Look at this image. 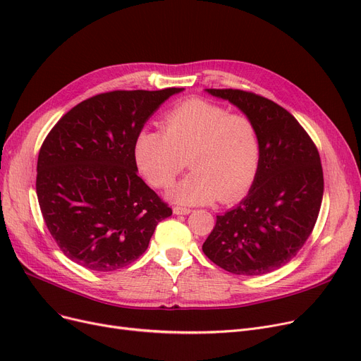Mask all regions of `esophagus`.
<instances>
[{"label": "esophagus", "instance_id": "1", "mask_svg": "<svg viewBox=\"0 0 361 361\" xmlns=\"http://www.w3.org/2000/svg\"><path fill=\"white\" fill-rule=\"evenodd\" d=\"M192 209L190 208H184V207H174V214L176 215H187L190 214Z\"/></svg>", "mask_w": 361, "mask_h": 361}]
</instances>
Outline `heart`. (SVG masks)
<instances>
[{"label":"heart","instance_id":"b5f03b06","mask_svg":"<svg viewBox=\"0 0 361 361\" xmlns=\"http://www.w3.org/2000/svg\"><path fill=\"white\" fill-rule=\"evenodd\" d=\"M162 127L143 128L134 143L137 166L153 187H169L187 158L193 171L171 192L180 203L200 205L216 197L233 203L252 187L261 164V135L249 116L196 97L168 111Z\"/></svg>","mask_w":361,"mask_h":361}]
</instances>
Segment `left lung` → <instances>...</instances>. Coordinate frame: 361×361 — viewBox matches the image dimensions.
I'll use <instances>...</instances> for the list:
<instances>
[{
	"instance_id": "1",
	"label": "left lung",
	"mask_w": 361,
	"mask_h": 361,
	"mask_svg": "<svg viewBox=\"0 0 361 361\" xmlns=\"http://www.w3.org/2000/svg\"><path fill=\"white\" fill-rule=\"evenodd\" d=\"M208 92L257 123L261 164L249 195L216 215L203 254L233 274H267L288 264L316 226L324 189L320 154L301 123L273 100L233 88Z\"/></svg>"
}]
</instances>
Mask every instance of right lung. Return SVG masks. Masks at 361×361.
Masks as SVG:
<instances>
[{
  "instance_id": "right-lung-1",
  "label": "right lung",
  "mask_w": 361,
  "mask_h": 361,
  "mask_svg": "<svg viewBox=\"0 0 361 361\" xmlns=\"http://www.w3.org/2000/svg\"><path fill=\"white\" fill-rule=\"evenodd\" d=\"M181 88L116 90L72 107L45 137L37 196L53 239L94 271L127 267L172 209L137 176L134 143L149 116Z\"/></svg>"
}]
</instances>
